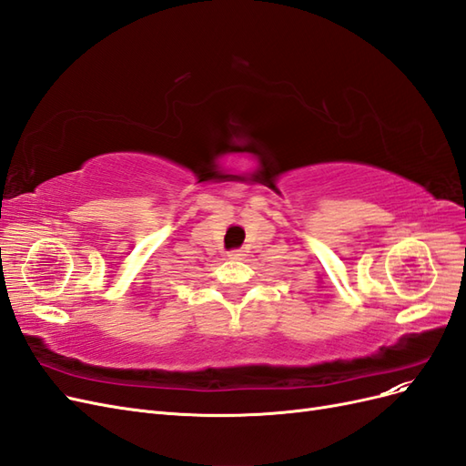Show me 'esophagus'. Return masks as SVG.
Returning a JSON list of instances; mask_svg holds the SVG:
<instances>
[{
	"instance_id": "esophagus-1",
	"label": "esophagus",
	"mask_w": 466,
	"mask_h": 466,
	"mask_svg": "<svg viewBox=\"0 0 466 466\" xmlns=\"http://www.w3.org/2000/svg\"><path fill=\"white\" fill-rule=\"evenodd\" d=\"M243 252L241 250H231V252H228V258H231V260H243Z\"/></svg>"
}]
</instances>
